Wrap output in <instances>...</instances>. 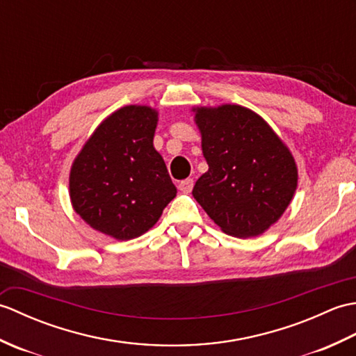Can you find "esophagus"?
I'll list each match as a JSON object with an SVG mask.
<instances>
[{
	"label": "esophagus",
	"mask_w": 356,
	"mask_h": 356,
	"mask_svg": "<svg viewBox=\"0 0 356 356\" xmlns=\"http://www.w3.org/2000/svg\"><path fill=\"white\" fill-rule=\"evenodd\" d=\"M194 186V180L193 179H185L179 184V190L182 193H191Z\"/></svg>",
	"instance_id": "obj_1"
}]
</instances>
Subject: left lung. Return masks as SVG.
<instances>
[{
	"instance_id": "8db88e82",
	"label": "left lung",
	"mask_w": 356,
	"mask_h": 356,
	"mask_svg": "<svg viewBox=\"0 0 356 356\" xmlns=\"http://www.w3.org/2000/svg\"><path fill=\"white\" fill-rule=\"evenodd\" d=\"M193 111L209 166L194 185V199L228 236H260L283 216L297 190L293 156L266 120L246 107Z\"/></svg>"
}]
</instances>
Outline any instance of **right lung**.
Instances as JSON below:
<instances>
[{
	"instance_id": "add662e5",
	"label": "right lung",
	"mask_w": 356,
	"mask_h": 356,
	"mask_svg": "<svg viewBox=\"0 0 356 356\" xmlns=\"http://www.w3.org/2000/svg\"><path fill=\"white\" fill-rule=\"evenodd\" d=\"M157 111L127 105L104 119L70 170V200L82 220L105 236L131 240L153 228L176 197L153 139Z\"/></svg>"
}]
</instances>
